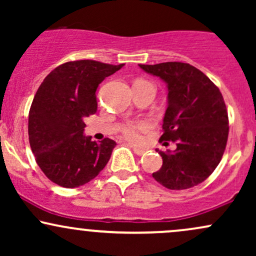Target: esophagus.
I'll list each match as a JSON object with an SVG mask.
<instances>
[{"mask_svg": "<svg viewBox=\"0 0 256 256\" xmlns=\"http://www.w3.org/2000/svg\"><path fill=\"white\" fill-rule=\"evenodd\" d=\"M131 148L134 149V154H137V155H144V154H146V150H144V149L137 148V146H131Z\"/></svg>", "mask_w": 256, "mask_h": 256, "instance_id": "esophagus-1", "label": "esophagus"}]
</instances>
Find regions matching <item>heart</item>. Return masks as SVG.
<instances>
[{
  "label": "heart",
  "mask_w": 256,
  "mask_h": 256,
  "mask_svg": "<svg viewBox=\"0 0 256 256\" xmlns=\"http://www.w3.org/2000/svg\"><path fill=\"white\" fill-rule=\"evenodd\" d=\"M146 83H148V82H146ZM150 128V122H144V120H142V122H128L120 128V132H122V136H124L128 140L137 143L140 142V138H142V134L149 131Z\"/></svg>",
  "instance_id": "obj_1"
}]
</instances>
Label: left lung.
Instances as JSON below:
<instances>
[{"mask_svg": "<svg viewBox=\"0 0 256 256\" xmlns=\"http://www.w3.org/2000/svg\"><path fill=\"white\" fill-rule=\"evenodd\" d=\"M160 77L168 89L162 140L176 143L164 152L162 166L152 177L171 190H184L206 180L219 165L228 136V116L219 88L204 72L184 62L140 64Z\"/></svg>", "mask_w": 256, "mask_h": 256, "instance_id": "8db88e82", "label": "left lung"}]
</instances>
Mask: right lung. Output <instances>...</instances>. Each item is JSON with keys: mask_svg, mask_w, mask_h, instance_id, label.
I'll list each match as a JSON object with an SVG mask.
<instances>
[{"mask_svg": "<svg viewBox=\"0 0 256 256\" xmlns=\"http://www.w3.org/2000/svg\"><path fill=\"white\" fill-rule=\"evenodd\" d=\"M124 64L95 60L62 64L44 78L28 113V140L46 178L64 188L86 184L110 161L116 143H100L83 134L85 116L98 110L96 90Z\"/></svg>", "mask_w": 256, "mask_h": 256, "instance_id": "1", "label": "right lung"}]
</instances>
